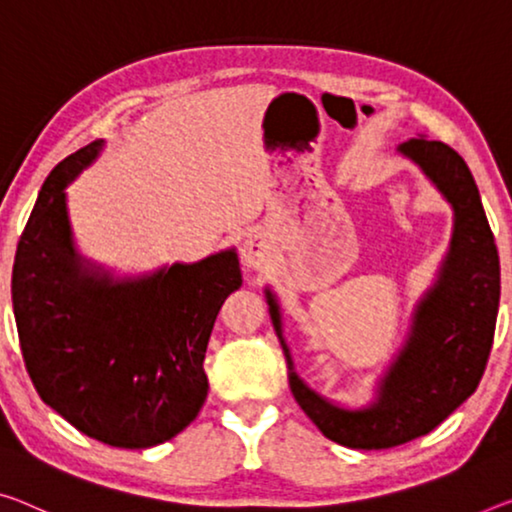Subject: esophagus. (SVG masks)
<instances>
[{
    "label": "esophagus",
    "instance_id": "obj_1",
    "mask_svg": "<svg viewBox=\"0 0 512 512\" xmlns=\"http://www.w3.org/2000/svg\"><path fill=\"white\" fill-rule=\"evenodd\" d=\"M272 247L263 233L251 231L242 240V263H245L249 270H263V267L270 263Z\"/></svg>",
    "mask_w": 512,
    "mask_h": 512
}]
</instances>
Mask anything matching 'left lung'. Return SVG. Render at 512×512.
<instances>
[{
    "instance_id": "8db88e82",
    "label": "left lung",
    "mask_w": 512,
    "mask_h": 512,
    "mask_svg": "<svg viewBox=\"0 0 512 512\" xmlns=\"http://www.w3.org/2000/svg\"><path fill=\"white\" fill-rule=\"evenodd\" d=\"M398 151L419 164L451 203L455 231L437 286L416 309L410 341L391 364L375 405L359 412L341 410L306 387L293 371L279 306L267 290L297 405L327 439L364 451L428 435L465 403L485 373L499 311L497 245L465 160L444 141L410 139Z\"/></svg>"
}]
</instances>
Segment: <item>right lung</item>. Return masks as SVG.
<instances>
[{
	"mask_svg": "<svg viewBox=\"0 0 512 512\" xmlns=\"http://www.w3.org/2000/svg\"><path fill=\"white\" fill-rule=\"evenodd\" d=\"M102 141L52 169L20 235L11 297L25 368L45 405L84 435L121 448L167 442L208 396V338L240 288L235 251L112 283L82 270L64 187Z\"/></svg>",
	"mask_w": 512,
	"mask_h": 512,
	"instance_id": "obj_1",
	"label": "right lung"
}]
</instances>
